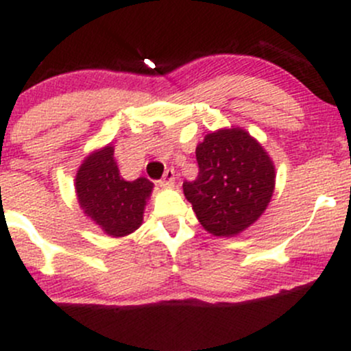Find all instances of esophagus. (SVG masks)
Instances as JSON below:
<instances>
[{"instance_id":"34e87169","label":"esophagus","mask_w":351,"mask_h":351,"mask_svg":"<svg viewBox=\"0 0 351 351\" xmlns=\"http://www.w3.org/2000/svg\"><path fill=\"white\" fill-rule=\"evenodd\" d=\"M176 183V176H175V170H167L165 171L162 181H160V186L162 188H175Z\"/></svg>"}]
</instances>
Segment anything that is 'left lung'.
I'll list each match as a JSON object with an SVG mask.
<instances>
[{
    "instance_id": "1",
    "label": "left lung",
    "mask_w": 351,
    "mask_h": 351,
    "mask_svg": "<svg viewBox=\"0 0 351 351\" xmlns=\"http://www.w3.org/2000/svg\"><path fill=\"white\" fill-rule=\"evenodd\" d=\"M199 173L183 191L209 234L232 237L252 226L271 203L276 167L241 127L219 128L196 147Z\"/></svg>"
}]
</instances>
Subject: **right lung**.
<instances>
[{
  "mask_svg": "<svg viewBox=\"0 0 351 351\" xmlns=\"http://www.w3.org/2000/svg\"><path fill=\"white\" fill-rule=\"evenodd\" d=\"M74 186L84 215L110 237L128 236L142 226L153 191V183L147 178H122L112 143L84 158Z\"/></svg>",
  "mask_w": 351,
  "mask_h": 351,
  "instance_id": "obj_1",
  "label": "right lung"
}]
</instances>
